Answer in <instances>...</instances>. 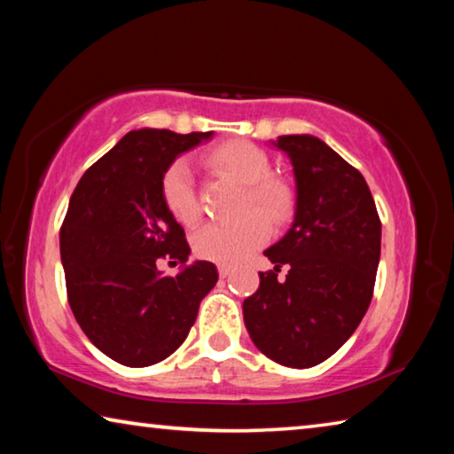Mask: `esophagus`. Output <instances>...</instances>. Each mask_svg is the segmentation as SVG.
Here are the masks:
<instances>
[{
  "instance_id": "obj_1",
  "label": "esophagus",
  "mask_w": 454,
  "mask_h": 454,
  "mask_svg": "<svg viewBox=\"0 0 454 454\" xmlns=\"http://www.w3.org/2000/svg\"><path fill=\"white\" fill-rule=\"evenodd\" d=\"M218 274H220V278H228V276L232 274V268L226 266V264H220L218 266Z\"/></svg>"
}]
</instances>
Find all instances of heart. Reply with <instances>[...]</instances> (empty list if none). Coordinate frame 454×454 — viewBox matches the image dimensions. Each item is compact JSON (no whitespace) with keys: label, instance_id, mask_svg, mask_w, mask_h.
<instances>
[{"label":"heart","instance_id":"obj_1","mask_svg":"<svg viewBox=\"0 0 454 454\" xmlns=\"http://www.w3.org/2000/svg\"><path fill=\"white\" fill-rule=\"evenodd\" d=\"M208 164L222 174L230 176L240 186H246L242 212L254 210L234 226L208 224L192 236L194 254L220 264H236L244 260L270 236L272 224L286 222L294 208V198L286 184L268 178L270 160L266 153L248 142H226L206 153ZM162 198L166 208L182 224L192 226L200 218V206L194 190L192 168L186 160H176L164 172ZM262 213L264 219L259 216Z\"/></svg>","mask_w":454,"mask_h":454}]
</instances>
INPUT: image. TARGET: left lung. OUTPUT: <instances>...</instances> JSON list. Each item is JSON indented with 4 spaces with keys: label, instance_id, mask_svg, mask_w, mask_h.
Masks as SVG:
<instances>
[{
    "label": "left lung",
    "instance_id": "left-lung-1",
    "mask_svg": "<svg viewBox=\"0 0 454 454\" xmlns=\"http://www.w3.org/2000/svg\"><path fill=\"white\" fill-rule=\"evenodd\" d=\"M296 182L294 222L264 256L274 270L242 304L256 348L292 368L325 363L355 333L372 301L380 260V218L356 168L310 134L272 142ZM291 268L287 280L276 271Z\"/></svg>",
    "mask_w": 454,
    "mask_h": 454
}]
</instances>
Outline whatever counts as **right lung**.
I'll return each instance as SVG.
<instances>
[{
  "instance_id": "right-lung-1",
  "label": "right lung",
  "mask_w": 454,
  "mask_h": 454,
  "mask_svg": "<svg viewBox=\"0 0 454 454\" xmlns=\"http://www.w3.org/2000/svg\"><path fill=\"white\" fill-rule=\"evenodd\" d=\"M210 137L134 129L88 168L70 198L59 230L67 301L91 344L124 366L170 356L218 282L212 262L186 266V234L162 198L170 164ZM166 255L184 264L176 277L157 270Z\"/></svg>"
}]
</instances>
